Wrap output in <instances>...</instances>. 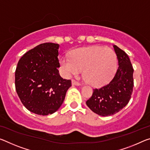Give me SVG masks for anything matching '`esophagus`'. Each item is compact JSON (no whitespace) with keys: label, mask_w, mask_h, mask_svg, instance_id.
Listing matches in <instances>:
<instances>
[{"label":"esophagus","mask_w":150,"mask_h":150,"mask_svg":"<svg viewBox=\"0 0 150 150\" xmlns=\"http://www.w3.org/2000/svg\"><path fill=\"white\" fill-rule=\"evenodd\" d=\"M72 85H80L81 83L73 79L72 80Z\"/></svg>","instance_id":"esophagus-1"}]
</instances>
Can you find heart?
<instances>
[{
    "label": "heart",
    "mask_w": 150,
    "mask_h": 150,
    "mask_svg": "<svg viewBox=\"0 0 150 150\" xmlns=\"http://www.w3.org/2000/svg\"><path fill=\"white\" fill-rule=\"evenodd\" d=\"M115 53L112 49L93 46L73 50L71 58L64 57L60 64L67 75H78L83 69L84 79L94 87H101L111 79L116 69Z\"/></svg>",
    "instance_id": "1"
}]
</instances>
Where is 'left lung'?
I'll list each match as a JSON object with an SVG mask.
<instances>
[{
  "label": "left lung",
  "mask_w": 150,
  "mask_h": 150,
  "mask_svg": "<svg viewBox=\"0 0 150 150\" xmlns=\"http://www.w3.org/2000/svg\"><path fill=\"white\" fill-rule=\"evenodd\" d=\"M113 48L118 60V68L108 84L94 89L92 96L86 101L94 113L101 116L115 114L126 106L134 87V69L127 54L116 45Z\"/></svg>",
  "instance_id": "8db88e82"
}]
</instances>
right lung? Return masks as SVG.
Segmentation results:
<instances>
[{
	"label": "right lung",
	"instance_id": "1",
	"mask_svg": "<svg viewBox=\"0 0 150 150\" xmlns=\"http://www.w3.org/2000/svg\"><path fill=\"white\" fill-rule=\"evenodd\" d=\"M59 47L53 42L38 45L24 54L16 66V93L24 106L38 115L57 111L71 86V81L59 73Z\"/></svg>",
	"mask_w": 150,
	"mask_h": 150
}]
</instances>
